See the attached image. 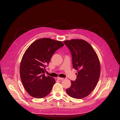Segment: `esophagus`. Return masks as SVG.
Segmentation results:
<instances>
[{
  "instance_id": "obj_1",
  "label": "esophagus",
  "mask_w": 120,
  "mask_h": 120,
  "mask_svg": "<svg viewBox=\"0 0 120 120\" xmlns=\"http://www.w3.org/2000/svg\"><path fill=\"white\" fill-rule=\"evenodd\" d=\"M57 80H64V78H60V77H58L57 78Z\"/></svg>"
}]
</instances>
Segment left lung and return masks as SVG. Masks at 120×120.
I'll list each match as a JSON object with an SVG mask.
<instances>
[{"label":"left lung","instance_id":"1","mask_svg":"<svg viewBox=\"0 0 120 120\" xmlns=\"http://www.w3.org/2000/svg\"><path fill=\"white\" fill-rule=\"evenodd\" d=\"M70 50L73 68L78 71L77 78L71 81L66 90L68 95L75 99L86 97L96 86L100 75V65L94 49L86 41L72 39L64 41Z\"/></svg>","mask_w":120,"mask_h":120}]
</instances>
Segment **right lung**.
Listing matches in <instances>:
<instances>
[{"instance_id": "1", "label": "right lung", "mask_w": 120, "mask_h": 120, "mask_svg": "<svg viewBox=\"0 0 120 120\" xmlns=\"http://www.w3.org/2000/svg\"><path fill=\"white\" fill-rule=\"evenodd\" d=\"M63 46L61 41L45 38L35 41L25 52L20 75L25 89L31 96L42 98L51 91L55 81L53 78L45 76V68L54 53Z\"/></svg>"}]
</instances>
